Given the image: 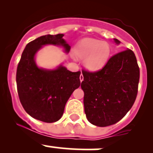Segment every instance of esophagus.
Wrapping results in <instances>:
<instances>
[{"label":"esophagus","instance_id":"1","mask_svg":"<svg viewBox=\"0 0 153 153\" xmlns=\"http://www.w3.org/2000/svg\"><path fill=\"white\" fill-rule=\"evenodd\" d=\"M79 78H80V81H81V82H82L83 80H84V76H83V74L82 73H81V75H80Z\"/></svg>","mask_w":153,"mask_h":153}]
</instances>
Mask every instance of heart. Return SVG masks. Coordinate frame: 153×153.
<instances>
[{"instance_id": "obj_1", "label": "heart", "mask_w": 153, "mask_h": 153, "mask_svg": "<svg viewBox=\"0 0 153 153\" xmlns=\"http://www.w3.org/2000/svg\"><path fill=\"white\" fill-rule=\"evenodd\" d=\"M109 44L93 38H84L76 44L75 56L84 59V67L89 71L100 70L107 64L111 55Z\"/></svg>"}]
</instances>
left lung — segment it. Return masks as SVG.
Listing matches in <instances>:
<instances>
[{
    "mask_svg": "<svg viewBox=\"0 0 153 153\" xmlns=\"http://www.w3.org/2000/svg\"><path fill=\"white\" fill-rule=\"evenodd\" d=\"M116 44L120 41L114 38ZM81 89L86 118L92 124L107 126L122 119L138 93L140 71L131 49L118 52L101 70L82 71Z\"/></svg>",
    "mask_w": 153,
    "mask_h": 153,
    "instance_id": "left-lung-1",
    "label": "left lung"
}]
</instances>
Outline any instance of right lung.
Here are the masks:
<instances>
[{"label":"right lung","mask_w":153,"mask_h":153,"mask_svg":"<svg viewBox=\"0 0 153 153\" xmlns=\"http://www.w3.org/2000/svg\"><path fill=\"white\" fill-rule=\"evenodd\" d=\"M64 35H46L29 42L17 68V88L23 107L32 118L46 123L62 117L68 99L81 85L79 71L70 72L62 64L54 69H44L35 62L37 52L46 45L61 47L69 53L70 46Z\"/></svg>","instance_id":"1"}]
</instances>
